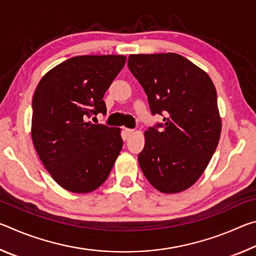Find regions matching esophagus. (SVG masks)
<instances>
[{
	"label": "esophagus",
	"instance_id": "34e87169",
	"mask_svg": "<svg viewBox=\"0 0 256 256\" xmlns=\"http://www.w3.org/2000/svg\"><path fill=\"white\" fill-rule=\"evenodd\" d=\"M124 132H125V134H126L128 136H131V134H133L134 130H132V128H125Z\"/></svg>",
	"mask_w": 256,
	"mask_h": 256
}]
</instances>
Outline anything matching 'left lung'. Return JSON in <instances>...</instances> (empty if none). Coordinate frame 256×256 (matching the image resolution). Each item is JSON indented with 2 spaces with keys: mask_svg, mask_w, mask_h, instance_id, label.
<instances>
[{
  "mask_svg": "<svg viewBox=\"0 0 256 256\" xmlns=\"http://www.w3.org/2000/svg\"><path fill=\"white\" fill-rule=\"evenodd\" d=\"M128 66L162 123L144 132L138 164L162 193H178L200 178L222 133L214 84L206 73L175 53L133 54ZM162 128V130H158Z\"/></svg>",
  "mask_w": 256,
  "mask_h": 256,
  "instance_id": "obj_1",
  "label": "left lung"
}]
</instances>
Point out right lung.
<instances>
[{
	"label": "right lung",
	"mask_w": 256,
	"mask_h": 256,
	"mask_svg": "<svg viewBox=\"0 0 256 256\" xmlns=\"http://www.w3.org/2000/svg\"><path fill=\"white\" fill-rule=\"evenodd\" d=\"M125 60L123 55L74 56L47 72L34 90V149L53 180L70 192L98 188L122 150L120 128L89 118L106 114L104 94Z\"/></svg>",
	"instance_id": "right-lung-1"
}]
</instances>
